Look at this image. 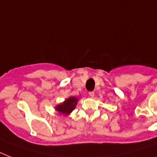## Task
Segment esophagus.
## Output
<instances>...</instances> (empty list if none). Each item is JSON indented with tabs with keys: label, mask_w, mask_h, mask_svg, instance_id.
Masks as SVG:
<instances>
[{
	"label": "esophagus",
	"mask_w": 157,
	"mask_h": 157,
	"mask_svg": "<svg viewBox=\"0 0 157 157\" xmlns=\"http://www.w3.org/2000/svg\"><path fill=\"white\" fill-rule=\"evenodd\" d=\"M89 95H90V97H91V98H93L94 96V91L89 92Z\"/></svg>",
	"instance_id": "1"
}]
</instances>
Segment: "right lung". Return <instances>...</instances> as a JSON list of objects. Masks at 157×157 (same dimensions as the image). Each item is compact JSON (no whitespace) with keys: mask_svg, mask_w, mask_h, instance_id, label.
Returning a JSON list of instances; mask_svg holds the SVG:
<instances>
[{"mask_svg":"<svg viewBox=\"0 0 157 157\" xmlns=\"http://www.w3.org/2000/svg\"><path fill=\"white\" fill-rule=\"evenodd\" d=\"M76 103H77V98L75 97H71L66 99L63 103L58 105L56 107V110L62 114L67 115L75 108Z\"/></svg>","mask_w":157,"mask_h":157,"instance_id":"add662e5","label":"right lung"}]
</instances>
